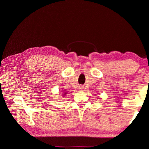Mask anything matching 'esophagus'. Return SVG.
<instances>
[{
    "instance_id": "1",
    "label": "esophagus",
    "mask_w": 149,
    "mask_h": 149,
    "mask_svg": "<svg viewBox=\"0 0 149 149\" xmlns=\"http://www.w3.org/2000/svg\"><path fill=\"white\" fill-rule=\"evenodd\" d=\"M79 90H80V91H83V86H80L79 87Z\"/></svg>"
}]
</instances>
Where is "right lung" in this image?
I'll return each instance as SVG.
<instances>
[{"mask_svg":"<svg viewBox=\"0 0 149 149\" xmlns=\"http://www.w3.org/2000/svg\"><path fill=\"white\" fill-rule=\"evenodd\" d=\"M67 94V92H66V93H64V95H65V94Z\"/></svg>","mask_w":149,"mask_h":149,"instance_id":"right-lung-1","label":"right lung"}]
</instances>
